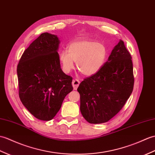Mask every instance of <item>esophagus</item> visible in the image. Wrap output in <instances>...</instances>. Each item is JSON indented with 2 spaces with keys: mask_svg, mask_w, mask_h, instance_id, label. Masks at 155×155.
I'll return each instance as SVG.
<instances>
[{
  "mask_svg": "<svg viewBox=\"0 0 155 155\" xmlns=\"http://www.w3.org/2000/svg\"><path fill=\"white\" fill-rule=\"evenodd\" d=\"M72 84H73L74 90H77V88L78 87L79 84H80V81H79L78 79L75 78V79H74V80L73 81V82H72Z\"/></svg>",
  "mask_w": 155,
  "mask_h": 155,
  "instance_id": "esophagus-1",
  "label": "esophagus"
}]
</instances>
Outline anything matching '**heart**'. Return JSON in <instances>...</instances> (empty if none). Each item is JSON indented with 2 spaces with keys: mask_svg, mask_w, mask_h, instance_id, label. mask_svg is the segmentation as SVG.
Wrapping results in <instances>:
<instances>
[{
  "mask_svg": "<svg viewBox=\"0 0 155 155\" xmlns=\"http://www.w3.org/2000/svg\"><path fill=\"white\" fill-rule=\"evenodd\" d=\"M107 49L102 43L91 39H82L71 42L67 50H61L59 59L63 70L69 73L77 62L78 70L84 76H92L100 70L105 63Z\"/></svg>",
  "mask_w": 155,
  "mask_h": 155,
  "instance_id": "obj_1",
  "label": "heart"
}]
</instances>
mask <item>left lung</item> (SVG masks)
Instances as JSON below:
<instances>
[{
	"instance_id": "obj_1",
	"label": "left lung",
	"mask_w": 155,
	"mask_h": 155,
	"mask_svg": "<svg viewBox=\"0 0 155 155\" xmlns=\"http://www.w3.org/2000/svg\"><path fill=\"white\" fill-rule=\"evenodd\" d=\"M131 58L120 40L98 73L85 78L79 84L80 110L90 124L108 121L124 106L134 85Z\"/></svg>"
}]
</instances>
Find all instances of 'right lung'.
Here are the masks:
<instances>
[{
	"label": "right lung",
	"instance_id": "add662e5",
	"mask_svg": "<svg viewBox=\"0 0 155 155\" xmlns=\"http://www.w3.org/2000/svg\"><path fill=\"white\" fill-rule=\"evenodd\" d=\"M57 35L41 34L25 50L17 66L19 97L38 120L49 121L73 90V78L61 68Z\"/></svg>",
	"mask_w": 155,
	"mask_h": 155
}]
</instances>
